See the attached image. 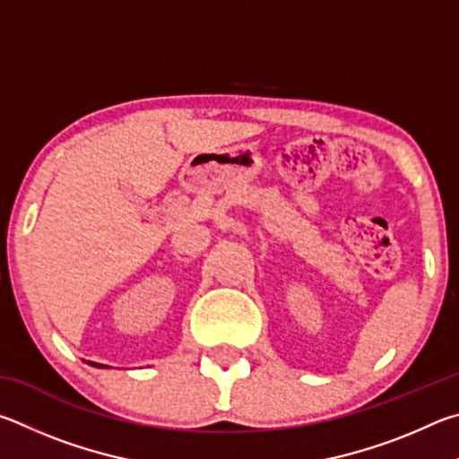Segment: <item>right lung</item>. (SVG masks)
<instances>
[{
	"label": "right lung",
	"instance_id": "add662e5",
	"mask_svg": "<svg viewBox=\"0 0 459 459\" xmlns=\"http://www.w3.org/2000/svg\"><path fill=\"white\" fill-rule=\"evenodd\" d=\"M88 365H92V367H99V368H107V365H100V363H92V360H88Z\"/></svg>",
	"mask_w": 459,
	"mask_h": 459
}]
</instances>
